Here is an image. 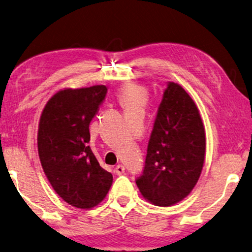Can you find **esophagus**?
Wrapping results in <instances>:
<instances>
[{"mask_svg": "<svg viewBox=\"0 0 252 252\" xmlns=\"http://www.w3.org/2000/svg\"><path fill=\"white\" fill-rule=\"evenodd\" d=\"M115 174L117 175H122V174H125V171H126V169H125V166L123 165H118L117 167H115Z\"/></svg>", "mask_w": 252, "mask_h": 252, "instance_id": "obj_1", "label": "esophagus"}]
</instances>
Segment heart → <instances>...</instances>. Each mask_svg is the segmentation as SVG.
<instances>
[{"instance_id": "obj_1", "label": "heart", "mask_w": 252, "mask_h": 252, "mask_svg": "<svg viewBox=\"0 0 252 252\" xmlns=\"http://www.w3.org/2000/svg\"><path fill=\"white\" fill-rule=\"evenodd\" d=\"M147 90L135 83H126L119 90V98L125 109L142 107L147 101Z\"/></svg>"}]
</instances>
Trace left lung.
Here are the masks:
<instances>
[{
	"label": "left lung",
	"mask_w": 252,
	"mask_h": 252,
	"mask_svg": "<svg viewBox=\"0 0 252 252\" xmlns=\"http://www.w3.org/2000/svg\"><path fill=\"white\" fill-rule=\"evenodd\" d=\"M205 148L197 106L181 85L169 82L148 143L145 169L135 181L142 196L158 206L185 198L202 173Z\"/></svg>",
	"instance_id": "left-lung-1"
}]
</instances>
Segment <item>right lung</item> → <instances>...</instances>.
I'll use <instances>...</instances> for the list:
<instances>
[{
    "label": "right lung",
    "instance_id": "right-lung-1",
    "mask_svg": "<svg viewBox=\"0 0 252 252\" xmlns=\"http://www.w3.org/2000/svg\"><path fill=\"white\" fill-rule=\"evenodd\" d=\"M106 92L104 85L62 90L40 117L38 154L43 171L56 193L78 209L96 206L113 182L89 146L90 123Z\"/></svg>",
    "mask_w": 252,
    "mask_h": 252
}]
</instances>
